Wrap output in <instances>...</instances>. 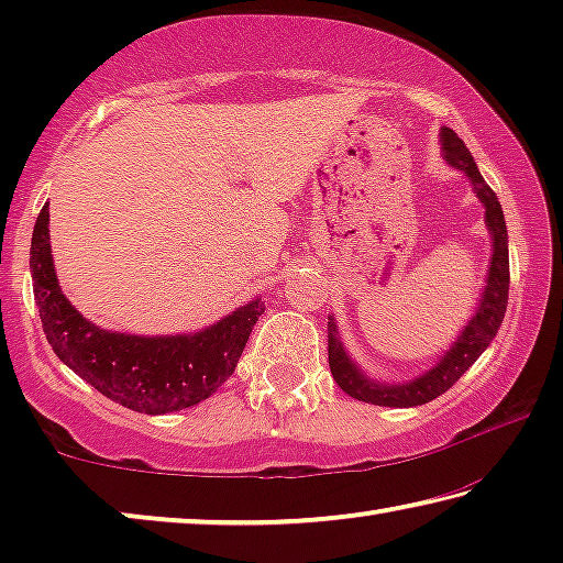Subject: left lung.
<instances>
[{
  "mask_svg": "<svg viewBox=\"0 0 563 563\" xmlns=\"http://www.w3.org/2000/svg\"><path fill=\"white\" fill-rule=\"evenodd\" d=\"M442 151L444 161L454 168H460L466 178L472 180L474 194L484 203V221H487L494 253L492 265L487 275V288L482 292V302L476 308V316L466 322L462 335L456 338L454 345L444 352V357L437 362L432 369L424 375L415 377L412 383L402 385H383L369 379L362 369L350 360V355L342 347L338 338V325L330 316L328 322V357H330V373L335 377L342 393L360 399V402L379 405V407H417L432 402L434 397L444 395L456 379H460L466 369H470L476 357L489 347V342L497 338V330L507 312L509 300V241H507V223H504V211L499 206V198L482 178L479 168H476L470 148L464 141L456 136L452 129H442Z\"/></svg>",
  "mask_w": 563,
  "mask_h": 563,
  "instance_id": "1",
  "label": "left lung"
}]
</instances>
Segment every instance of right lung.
I'll use <instances>...</instances> for the list:
<instances>
[{
    "label": "right lung",
    "instance_id": "right-lung-1",
    "mask_svg": "<svg viewBox=\"0 0 563 563\" xmlns=\"http://www.w3.org/2000/svg\"><path fill=\"white\" fill-rule=\"evenodd\" d=\"M30 268L44 335L66 367L133 412L168 415L211 397L233 375L251 330L265 312L251 300L194 335L144 338L93 325L66 300L49 245V206L36 218Z\"/></svg>",
    "mask_w": 563,
    "mask_h": 563
}]
</instances>
